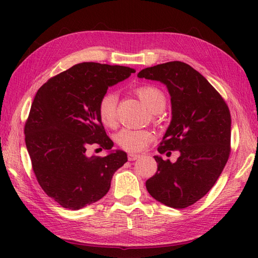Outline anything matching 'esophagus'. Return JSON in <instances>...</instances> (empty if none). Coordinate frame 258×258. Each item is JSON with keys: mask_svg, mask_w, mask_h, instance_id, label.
<instances>
[{"mask_svg": "<svg viewBox=\"0 0 258 258\" xmlns=\"http://www.w3.org/2000/svg\"><path fill=\"white\" fill-rule=\"evenodd\" d=\"M140 156H141L140 154H135V153H130V154L127 155V158H128V161H135V160H138Z\"/></svg>", "mask_w": 258, "mask_h": 258, "instance_id": "1", "label": "esophagus"}]
</instances>
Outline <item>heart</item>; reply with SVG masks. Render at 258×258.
<instances>
[{"label":"heart","instance_id":"obj_1","mask_svg":"<svg viewBox=\"0 0 258 258\" xmlns=\"http://www.w3.org/2000/svg\"><path fill=\"white\" fill-rule=\"evenodd\" d=\"M135 93L152 112H161L165 107L166 96L157 86L142 85L135 90ZM117 104L118 97L113 92H106L98 102V116L101 122L107 127H115L117 124ZM153 139H154V135L149 130L123 128L116 135L118 145L130 152L144 150Z\"/></svg>","mask_w":258,"mask_h":258}]
</instances>
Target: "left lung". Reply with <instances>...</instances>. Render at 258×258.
Returning a JSON list of instances; mask_svg holds the SVG:
<instances>
[{
    "label": "left lung",
    "instance_id": "obj_1",
    "mask_svg": "<svg viewBox=\"0 0 258 258\" xmlns=\"http://www.w3.org/2000/svg\"><path fill=\"white\" fill-rule=\"evenodd\" d=\"M138 76L167 86L172 120L157 151L180 153L175 163L154 156L157 171L146 180L147 191L166 206L188 207L208 193L228 161V106L210 82L186 63L158 64L142 70Z\"/></svg>",
    "mask_w": 258,
    "mask_h": 258
}]
</instances>
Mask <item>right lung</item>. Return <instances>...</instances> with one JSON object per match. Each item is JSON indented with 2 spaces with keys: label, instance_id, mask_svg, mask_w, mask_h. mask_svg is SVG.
Returning <instances> with one entry per match:
<instances>
[{
  "label": "right lung",
  "instance_id": "1",
  "mask_svg": "<svg viewBox=\"0 0 258 258\" xmlns=\"http://www.w3.org/2000/svg\"><path fill=\"white\" fill-rule=\"evenodd\" d=\"M131 73L135 70L84 62L38 89L25 123V144L38 184L62 207L76 211L101 200L114 173L127 162L123 151L89 157L86 149L113 147L98 116V102Z\"/></svg>",
  "mask_w": 258,
  "mask_h": 258
}]
</instances>
